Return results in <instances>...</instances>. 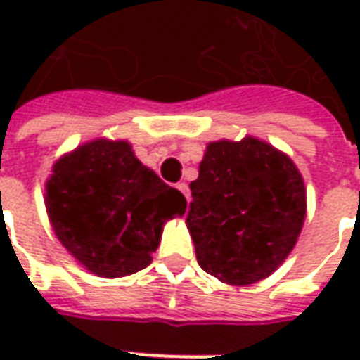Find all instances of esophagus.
Listing matches in <instances>:
<instances>
[{"mask_svg": "<svg viewBox=\"0 0 360 360\" xmlns=\"http://www.w3.org/2000/svg\"><path fill=\"white\" fill-rule=\"evenodd\" d=\"M177 188H179L181 193L185 195V198H188V187H187V183H177Z\"/></svg>", "mask_w": 360, "mask_h": 360, "instance_id": "1", "label": "esophagus"}]
</instances>
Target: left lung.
<instances>
[{
  "mask_svg": "<svg viewBox=\"0 0 360 360\" xmlns=\"http://www.w3.org/2000/svg\"><path fill=\"white\" fill-rule=\"evenodd\" d=\"M187 214L196 260L227 285H250L285 262L307 218L293 160L257 136L208 142Z\"/></svg>",
  "mask_w": 360,
  "mask_h": 360,
  "instance_id": "1",
  "label": "left lung"
}]
</instances>
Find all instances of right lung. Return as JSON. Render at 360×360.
Instances as JSON below:
<instances>
[{"label":"right lung","mask_w":360,"mask_h":360,"mask_svg":"<svg viewBox=\"0 0 360 360\" xmlns=\"http://www.w3.org/2000/svg\"><path fill=\"white\" fill-rule=\"evenodd\" d=\"M46 210L59 243L82 268L123 278L152 262L165 221L181 218L187 200L129 142L94 139L53 164Z\"/></svg>","instance_id":"1"}]
</instances>
